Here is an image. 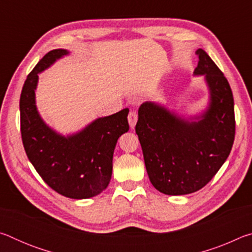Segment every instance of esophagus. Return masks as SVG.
I'll list each match as a JSON object with an SVG mask.
<instances>
[{"label":"esophagus","instance_id":"obj_1","mask_svg":"<svg viewBox=\"0 0 252 252\" xmlns=\"http://www.w3.org/2000/svg\"><path fill=\"white\" fill-rule=\"evenodd\" d=\"M127 120H129V125L131 129H133L135 126V123L138 121V114H136L135 111H130L129 116H127Z\"/></svg>","mask_w":252,"mask_h":252}]
</instances>
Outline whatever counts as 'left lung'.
Listing matches in <instances>:
<instances>
[{"label": "left lung", "instance_id": "1", "mask_svg": "<svg viewBox=\"0 0 252 252\" xmlns=\"http://www.w3.org/2000/svg\"><path fill=\"white\" fill-rule=\"evenodd\" d=\"M195 74L206 75L210 108L202 120L186 122L162 106L144 102L135 132L151 183L160 192H195L219 171L231 151L236 134L233 95L228 80L202 49L195 51Z\"/></svg>", "mask_w": 252, "mask_h": 252}]
</instances>
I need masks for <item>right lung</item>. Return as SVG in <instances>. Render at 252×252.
Instances as JSON below:
<instances>
[{
	"label": "right lung",
	"instance_id": "add662e5",
	"mask_svg": "<svg viewBox=\"0 0 252 252\" xmlns=\"http://www.w3.org/2000/svg\"><path fill=\"white\" fill-rule=\"evenodd\" d=\"M65 54V50L50 51L29 73L20 97L21 136L29 160L51 189L71 199H87L109 185L114 148L129 130V109L97 119L69 138L46 126L35 106L37 73Z\"/></svg>",
	"mask_w": 252,
	"mask_h": 252
}]
</instances>
